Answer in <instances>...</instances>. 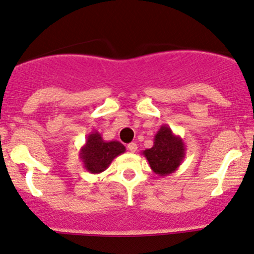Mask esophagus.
Segmentation results:
<instances>
[{
    "label": "esophagus",
    "instance_id": "obj_1",
    "mask_svg": "<svg viewBox=\"0 0 254 254\" xmlns=\"http://www.w3.org/2000/svg\"><path fill=\"white\" fill-rule=\"evenodd\" d=\"M127 150L130 151V152H135V151L137 150V145L135 142H131L127 145Z\"/></svg>",
    "mask_w": 254,
    "mask_h": 254
}]
</instances>
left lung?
<instances>
[{
  "instance_id": "obj_1",
  "label": "left lung",
  "mask_w": 254,
  "mask_h": 254,
  "mask_svg": "<svg viewBox=\"0 0 254 254\" xmlns=\"http://www.w3.org/2000/svg\"><path fill=\"white\" fill-rule=\"evenodd\" d=\"M151 170L165 177L178 170L186 157V145L179 135L173 134L170 127L162 125L153 139V146L142 151Z\"/></svg>"
}]
</instances>
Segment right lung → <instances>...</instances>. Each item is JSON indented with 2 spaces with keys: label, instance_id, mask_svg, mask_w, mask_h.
<instances>
[{
  "label": "right lung",
  "instance_id": "add662e5",
  "mask_svg": "<svg viewBox=\"0 0 254 254\" xmlns=\"http://www.w3.org/2000/svg\"><path fill=\"white\" fill-rule=\"evenodd\" d=\"M125 152L122 142L113 140L106 141L97 130L88 134L86 143L79 150V160L83 163L87 172L98 175L106 171L115 157Z\"/></svg>",
  "mask_w": 254,
  "mask_h": 254
}]
</instances>
